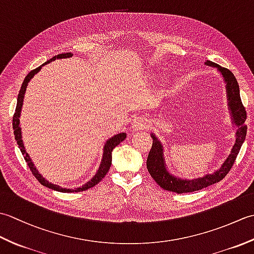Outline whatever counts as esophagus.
<instances>
[{
    "label": "esophagus",
    "mask_w": 254,
    "mask_h": 254,
    "mask_svg": "<svg viewBox=\"0 0 254 254\" xmlns=\"http://www.w3.org/2000/svg\"><path fill=\"white\" fill-rule=\"evenodd\" d=\"M147 120L143 117H136L133 119L131 122V127L133 131H138V130H144L145 127H147Z\"/></svg>",
    "instance_id": "1"
}]
</instances>
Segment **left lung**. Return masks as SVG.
Listing matches in <instances>:
<instances>
[{"label": "left lung", "mask_w": 254, "mask_h": 254, "mask_svg": "<svg viewBox=\"0 0 254 254\" xmlns=\"http://www.w3.org/2000/svg\"><path fill=\"white\" fill-rule=\"evenodd\" d=\"M205 64L209 66L217 67L218 71L222 73L224 79L226 82V87H227V96L229 100V108L231 110V115H233L234 121L239 127L238 132H237V141L235 146L231 150V154L226 159L222 168L214 172L213 175H207L203 178H198V179L194 180H183L171 176L168 171H167L165 167V161L163 157V146H161L160 142L158 141L154 134H152L153 137V145L150 148V152L148 154L146 166L149 175L153 177V179L158 183V185L167 191L176 192L178 194L180 193H189L202 190L204 188H207L208 186H212L214 183L219 182L223 180L224 178L227 176L230 169L233 168L235 164V160L238 156L240 148L244 144L246 135H247V126L245 124L247 119V111L245 106L242 105V101L240 98V91H239V85L235 75L231 73L228 68L222 67L217 65L216 63L212 61H206Z\"/></svg>", "instance_id": "obj_1"}]
</instances>
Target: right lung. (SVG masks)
<instances>
[{
    "label": "right lung",
    "instance_id": "add662e5",
    "mask_svg": "<svg viewBox=\"0 0 254 254\" xmlns=\"http://www.w3.org/2000/svg\"><path fill=\"white\" fill-rule=\"evenodd\" d=\"M72 56H73V53H71V52L62 53V55H58L56 57H53L52 59H50L49 61H47L46 63L42 64V65H40L39 67L32 69L31 72L28 73V75H27V76L24 79L23 85H21V87H20L19 94H18V97H17V105H16L15 113H14V116H13V128H14L15 139H16V142H17V144H18V147L20 148V152H21V154H23L24 158L26 160V163H27V165H28L29 169L31 171V174L35 176L36 179L39 181L42 186H45L47 188H50V189H52V190H56V191H59V192H80V191L88 190V189L95 187L97 183H99L102 180V178H104L107 175V172L109 171V169H110L113 148H115L116 146H118V145L120 144L122 141H124V139H126V137H127V134L126 133H120V134H118V135H115L113 137H111L109 141L106 143L105 150H104V157H102L101 165L99 167L98 172H97L93 179H91L89 182L86 183L85 186H83L82 188L75 189V190H74V189H63V188L59 187L57 185H52V183H50L49 181H47L45 178H42V176L35 168V166H34V164H32V161H31V159L29 157V155L27 154V152L25 150L24 143H23V141H21V132H20V127H19V116H20L21 107H23V100H24V95H25V91H26V87H27V85H28L29 80L32 77H34V75L40 71L41 66H44V65H46V64L50 63L51 61L56 60V59L69 58V57H72Z\"/></svg>",
    "mask_w": 254,
    "mask_h": 254
}]
</instances>
